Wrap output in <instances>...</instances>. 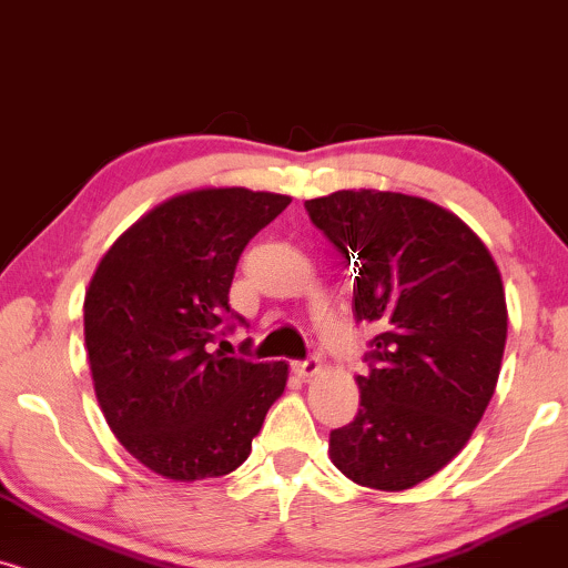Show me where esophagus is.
Listing matches in <instances>:
<instances>
[{"label": "esophagus", "mask_w": 568, "mask_h": 568, "mask_svg": "<svg viewBox=\"0 0 568 568\" xmlns=\"http://www.w3.org/2000/svg\"><path fill=\"white\" fill-rule=\"evenodd\" d=\"M292 368H295V374L303 376V379H311V376H316L321 371V361L318 358H305V361L292 363Z\"/></svg>", "instance_id": "34e87169"}]
</instances>
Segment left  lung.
<instances>
[{"mask_svg": "<svg viewBox=\"0 0 568 568\" xmlns=\"http://www.w3.org/2000/svg\"><path fill=\"white\" fill-rule=\"evenodd\" d=\"M307 215L353 263V313L376 328L358 416L328 434L332 464L361 487L400 493L464 450L500 376L503 278L450 210L379 189H339Z\"/></svg>", "mask_w": 568, "mask_h": 568, "instance_id": "left-lung-1", "label": "left lung"}]
</instances>
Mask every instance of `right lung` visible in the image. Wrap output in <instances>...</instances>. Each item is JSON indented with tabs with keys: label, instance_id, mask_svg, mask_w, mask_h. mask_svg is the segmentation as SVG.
I'll return each instance as SVG.
<instances>
[{
	"label": "right lung",
	"instance_id": "obj_1",
	"mask_svg": "<svg viewBox=\"0 0 568 568\" xmlns=\"http://www.w3.org/2000/svg\"><path fill=\"white\" fill-rule=\"evenodd\" d=\"M290 202L244 186L176 194L125 229L91 276L83 337L97 400L118 443L160 477L240 468L282 397L284 361L226 358L210 345L231 313L242 250Z\"/></svg>",
	"mask_w": 568,
	"mask_h": 568
}]
</instances>
